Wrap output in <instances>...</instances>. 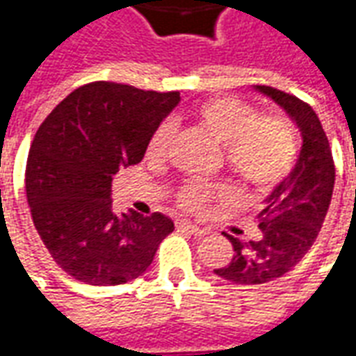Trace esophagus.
Here are the masks:
<instances>
[{
    "label": "esophagus",
    "mask_w": 356,
    "mask_h": 356,
    "mask_svg": "<svg viewBox=\"0 0 356 356\" xmlns=\"http://www.w3.org/2000/svg\"><path fill=\"white\" fill-rule=\"evenodd\" d=\"M177 229L179 231L193 234V236H196V238H200V236H206V234H208V231H206V229H200V227H196V225H193V223H186V221H179Z\"/></svg>",
    "instance_id": "obj_1"
}]
</instances>
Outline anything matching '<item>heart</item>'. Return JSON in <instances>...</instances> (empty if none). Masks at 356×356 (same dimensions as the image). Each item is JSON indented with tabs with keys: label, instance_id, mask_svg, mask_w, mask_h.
Here are the masks:
<instances>
[{
	"label": "heart",
	"instance_id": "1",
	"mask_svg": "<svg viewBox=\"0 0 356 356\" xmlns=\"http://www.w3.org/2000/svg\"><path fill=\"white\" fill-rule=\"evenodd\" d=\"M194 116L217 145L225 147L229 170L255 191H268L290 175L298 158V135L284 118L261 116L257 110L234 97H213L198 104ZM173 125L163 122L148 140L147 152L160 160L168 152ZM225 191L204 183H188L177 193L179 206L202 213Z\"/></svg>",
	"mask_w": 356,
	"mask_h": 356
}]
</instances>
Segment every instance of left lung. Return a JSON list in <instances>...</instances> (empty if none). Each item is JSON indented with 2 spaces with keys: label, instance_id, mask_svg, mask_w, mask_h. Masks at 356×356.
Here are the masks:
<instances>
[{
  "label": "left lung",
  "instance_id": "1",
  "mask_svg": "<svg viewBox=\"0 0 356 356\" xmlns=\"http://www.w3.org/2000/svg\"><path fill=\"white\" fill-rule=\"evenodd\" d=\"M286 110L301 131V150L290 175L282 179L265 198L259 211V240L234 238L231 263L213 273L234 284H265L286 275L311 250L328 213L336 168L330 143L314 110L298 97L268 86H255Z\"/></svg>",
  "mask_w": 356,
  "mask_h": 356
}]
</instances>
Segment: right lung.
<instances>
[{"mask_svg":"<svg viewBox=\"0 0 356 356\" xmlns=\"http://www.w3.org/2000/svg\"><path fill=\"white\" fill-rule=\"evenodd\" d=\"M181 101L93 81L60 101L35 133L26 162L34 227L58 267L80 282L118 286L140 276L173 221L162 213L118 216L112 177L139 163L162 120Z\"/></svg>","mask_w":356,"mask_h":356,"instance_id":"obj_1","label":"right lung"}]
</instances>
